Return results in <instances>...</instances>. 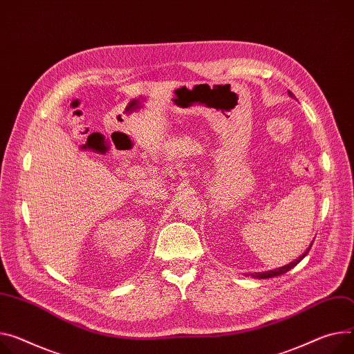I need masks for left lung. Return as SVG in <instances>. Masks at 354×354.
I'll return each mask as SVG.
<instances>
[{
    "label": "left lung",
    "instance_id": "8db88e82",
    "mask_svg": "<svg viewBox=\"0 0 354 354\" xmlns=\"http://www.w3.org/2000/svg\"><path fill=\"white\" fill-rule=\"evenodd\" d=\"M289 95L293 97V93H292V92H289ZM310 247H312V243H310ZM310 247L308 248V251H306L304 255H301V257H299L297 259H295L293 262H290V263H288V265H285V266H281V268H278V269H274V270H268V272H259V274H252V277H255V278H259V279H266V278H274V277H279V275L285 274V272L290 270L293 266H296L299 262H301V261H302V259L306 257V254L309 252Z\"/></svg>",
    "mask_w": 354,
    "mask_h": 354
}]
</instances>
